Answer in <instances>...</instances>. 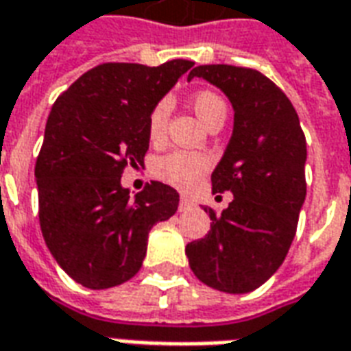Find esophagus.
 <instances>
[{"label":"esophagus","mask_w":351,"mask_h":351,"mask_svg":"<svg viewBox=\"0 0 351 351\" xmlns=\"http://www.w3.org/2000/svg\"><path fill=\"white\" fill-rule=\"evenodd\" d=\"M191 206H193V203H191L190 199L182 197V199H180V201H178V210H180V213L191 210Z\"/></svg>","instance_id":"esophagus-1"}]
</instances>
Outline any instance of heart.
Returning a JSON list of instances; mask_svg holds the SVG:
<instances>
[{
	"label": "heart",
	"mask_w": 351,
	"mask_h": 351,
	"mask_svg": "<svg viewBox=\"0 0 351 351\" xmlns=\"http://www.w3.org/2000/svg\"><path fill=\"white\" fill-rule=\"evenodd\" d=\"M191 101H193L195 112L206 125L213 122L216 116L226 114V108H228L226 101L210 90H199ZM169 114H171V99L161 97L152 107L150 114H148V122H146V131L152 141L163 138L165 131H167ZM210 167H213V160L206 154L176 150V152L160 156L154 161L152 173L169 186L188 191L193 190L201 182V178L208 173Z\"/></svg>",
	"instance_id": "1"
}]
</instances>
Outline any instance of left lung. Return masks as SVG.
Masks as SVG:
<instances>
[{"label": "left lung", "mask_w": 351, "mask_h": 351, "mask_svg": "<svg viewBox=\"0 0 351 351\" xmlns=\"http://www.w3.org/2000/svg\"><path fill=\"white\" fill-rule=\"evenodd\" d=\"M201 77L228 95L233 135L213 173V191L233 201L205 239L186 246L193 274L226 293H248L278 271L293 243L306 197V141L291 101L263 73L235 65H199Z\"/></svg>", "instance_id": "8db88e82"}]
</instances>
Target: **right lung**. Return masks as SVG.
I'll list each match as a JSON object with an SVG mask.
<instances>
[{
    "label": "right lung",
    "instance_id": "obj_1",
    "mask_svg": "<svg viewBox=\"0 0 351 351\" xmlns=\"http://www.w3.org/2000/svg\"><path fill=\"white\" fill-rule=\"evenodd\" d=\"M191 65L101 64L52 105L35 163L39 223L58 265L84 287L133 278L150 229L178 208L167 184H146L131 197L120 178L128 165L145 163L148 114Z\"/></svg>",
    "mask_w": 351,
    "mask_h": 351
}]
</instances>
